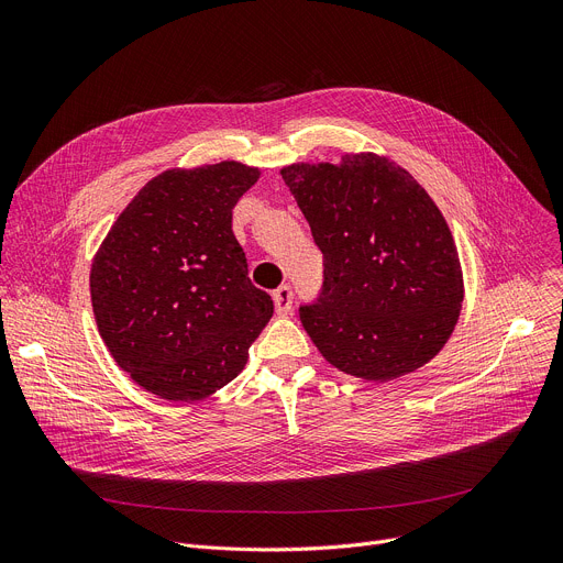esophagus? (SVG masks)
Returning a JSON list of instances; mask_svg holds the SVG:
<instances>
[{"mask_svg":"<svg viewBox=\"0 0 563 563\" xmlns=\"http://www.w3.org/2000/svg\"><path fill=\"white\" fill-rule=\"evenodd\" d=\"M274 306H276V312L278 314H287L291 312V306H294V289L289 285H283L274 291Z\"/></svg>","mask_w":563,"mask_h":563,"instance_id":"obj_1","label":"esophagus"}]
</instances>
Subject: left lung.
I'll return each mask as SVG.
<instances>
[{
  "label": "left lung",
  "instance_id": "obj_1",
  "mask_svg": "<svg viewBox=\"0 0 563 563\" xmlns=\"http://www.w3.org/2000/svg\"><path fill=\"white\" fill-rule=\"evenodd\" d=\"M283 180L323 255L303 329L338 369L390 380L445 346L463 280L452 232L429 194L386 157L291 164Z\"/></svg>",
  "mask_w": 563,
  "mask_h": 563
}]
</instances>
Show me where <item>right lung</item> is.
I'll list each match as a JSON object with an SVG mask.
<instances>
[{
  "mask_svg": "<svg viewBox=\"0 0 563 563\" xmlns=\"http://www.w3.org/2000/svg\"><path fill=\"white\" fill-rule=\"evenodd\" d=\"M260 177L221 162L166 170L115 219L91 269V301L113 361L173 401L223 388L274 314L249 278L232 207Z\"/></svg>",
  "mask_w": 563,
  "mask_h": 563,
  "instance_id": "obj_1",
  "label": "right lung"
}]
</instances>
